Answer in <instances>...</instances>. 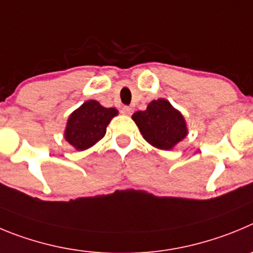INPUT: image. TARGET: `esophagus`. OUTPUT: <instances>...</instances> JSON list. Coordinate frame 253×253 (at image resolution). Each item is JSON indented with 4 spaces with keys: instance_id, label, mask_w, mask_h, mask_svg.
<instances>
[{
    "instance_id": "esophagus-1",
    "label": "esophagus",
    "mask_w": 253,
    "mask_h": 253,
    "mask_svg": "<svg viewBox=\"0 0 253 253\" xmlns=\"http://www.w3.org/2000/svg\"><path fill=\"white\" fill-rule=\"evenodd\" d=\"M132 112H133V110H132L131 107H128V106H125V107H122V108H121V113H122V115L131 116Z\"/></svg>"
}]
</instances>
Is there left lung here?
Instances as JSON below:
<instances>
[{"label":"left lung","mask_w":253,"mask_h":253,"mask_svg":"<svg viewBox=\"0 0 253 253\" xmlns=\"http://www.w3.org/2000/svg\"><path fill=\"white\" fill-rule=\"evenodd\" d=\"M132 120L142 137L156 149L172 150L188 136L184 116L164 98L150 102L146 110L133 113Z\"/></svg>","instance_id":"obj_1"}]
</instances>
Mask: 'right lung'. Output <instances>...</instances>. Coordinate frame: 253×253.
I'll use <instances>...</instances> for the list:
<instances>
[{
  "mask_svg": "<svg viewBox=\"0 0 253 253\" xmlns=\"http://www.w3.org/2000/svg\"><path fill=\"white\" fill-rule=\"evenodd\" d=\"M118 115L113 107L106 108L94 99L84 102L70 113L64 131V138L78 151H84L104 137L107 126Z\"/></svg>",
  "mask_w": 253,
  "mask_h": 253,
  "instance_id": "obj_1",
  "label": "right lung"
}]
</instances>
